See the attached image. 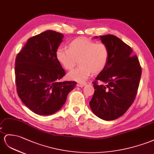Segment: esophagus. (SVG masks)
Segmentation results:
<instances>
[{
  "label": "esophagus",
  "instance_id": "34e87169",
  "mask_svg": "<svg viewBox=\"0 0 154 154\" xmlns=\"http://www.w3.org/2000/svg\"><path fill=\"white\" fill-rule=\"evenodd\" d=\"M86 85V83H78L77 84V86H79V87H83V86H85Z\"/></svg>",
  "mask_w": 154,
  "mask_h": 154
}]
</instances>
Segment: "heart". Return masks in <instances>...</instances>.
<instances>
[{
	"instance_id": "obj_1",
	"label": "heart",
	"mask_w": 154,
	"mask_h": 154,
	"mask_svg": "<svg viewBox=\"0 0 154 154\" xmlns=\"http://www.w3.org/2000/svg\"><path fill=\"white\" fill-rule=\"evenodd\" d=\"M109 51L103 43H96L86 38H78L69 43L68 49L60 47L56 51V58L66 70L72 69L79 60L77 68L67 75L69 80L82 82L91 73L103 71L109 61Z\"/></svg>"
}]
</instances>
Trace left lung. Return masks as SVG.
<instances>
[{
	"label": "left lung",
	"instance_id": "left-lung-1",
	"mask_svg": "<svg viewBox=\"0 0 154 154\" xmlns=\"http://www.w3.org/2000/svg\"><path fill=\"white\" fill-rule=\"evenodd\" d=\"M95 38L107 46L109 57L107 66L93 82L95 91L90 107L101 119L114 120L123 115L135 100L141 68L137 57L132 56L131 47L120 38L111 34Z\"/></svg>",
	"mask_w": 154,
	"mask_h": 154
}]
</instances>
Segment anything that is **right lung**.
<instances>
[{
	"instance_id": "add662e5",
	"label": "right lung",
	"mask_w": 154,
	"mask_h": 154,
	"mask_svg": "<svg viewBox=\"0 0 154 154\" xmlns=\"http://www.w3.org/2000/svg\"><path fill=\"white\" fill-rule=\"evenodd\" d=\"M64 35L47 30L28 39L15 59L18 96L26 107L39 115L57 112L64 105L75 81L58 82L65 71L56 58Z\"/></svg>"
}]
</instances>
